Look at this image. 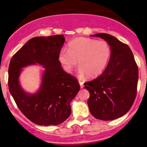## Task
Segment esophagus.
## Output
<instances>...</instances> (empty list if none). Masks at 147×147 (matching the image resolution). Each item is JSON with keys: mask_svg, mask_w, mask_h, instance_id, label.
Masks as SVG:
<instances>
[{"mask_svg": "<svg viewBox=\"0 0 147 147\" xmlns=\"http://www.w3.org/2000/svg\"><path fill=\"white\" fill-rule=\"evenodd\" d=\"M79 85H80L81 88H84V83H83V82H81V81H79Z\"/></svg>", "mask_w": 147, "mask_h": 147, "instance_id": "34e87169", "label": "esophagus"}]
</instances>
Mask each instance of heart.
I'll list each match as a JSON object with an SVG mask.
<instances>
[{
    "instance_id": "heart-1",
    "label": "heart",
    "mask_w": 147,
    "mask_h": 147,
    "mask_svg": "<svg viewBox=\"0 0 147 147\" xmlns=\"http://www.w3.org/2000/svg\"><path fill=\"white\" fill-rule=\"evenodd\" d=\"M111 57V48L108 42L81 37L68 43V50H60L58 61L68 73L71 72L77 61L79 77L94 79L105 70Z\"/></svg>"
}]
</instances>
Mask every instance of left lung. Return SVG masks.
<instances>
[{
	"label": "left lung",
	"instance_id": "left-lung-1",
	"mask_svg": "<svg viewBox=\"0 0 147 147\" xmlns=\"http://www.w3.org/2000/svg\"><path fill=\"white\" fill-rule=\"evenodd\" d=\"M91 36L99 37L108 42L111 48V57L102 75L84 83L85 88L90 92L88 105L96 119L113 120L125 115L134 102L138 68L127 45L109 34L99 33Z\"/></svg>",
	"mask_w": 147,
	"mask_h": 147
}]
</instances>
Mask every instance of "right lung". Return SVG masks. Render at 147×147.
Wrapping results in <instances>:
<instances>
[{"label": "right lung", "instance_id": "obj_1", "mask_svg": "<svg viewBox=\"0 0 147 147\" xmlns=\"http://www.w3.org/2000/svg\"><path fill=\"white\" fill-rule=\"evenodd\" d=\"M63 35L36 36L30 39L12 57L8 69V86L16 105L27 118L41 126L58 125L71 114L70 103L80 86L75 77L62 69L58 55L63 47ZM43 67L40 88L26 92L20 83L23 68Z\"/></svg>", "mask_w": 147, "mask_h": 147}]
</instances>
